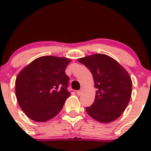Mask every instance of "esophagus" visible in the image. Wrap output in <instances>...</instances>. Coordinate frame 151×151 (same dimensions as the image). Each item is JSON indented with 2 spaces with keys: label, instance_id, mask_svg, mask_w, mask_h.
I'll list each match as a JSON object with an SVG mask.
<instances>
[{
  "label": "esophagus",
  "instance_id": "34e87169",
  "mask_svg": "<svg viewBox=\"0 0 151 151\" xmlns=\"http://www.w3.org/2000/svg\"><path fill=\"white\" fill-rule=\"evenodd\" d=\"M82 93H83V91H82V90H80V91H77V95H78V96L81 95Z\"/></svg>",
  "mask_w": 151,
  "mask_h": 151
}]
</instances>
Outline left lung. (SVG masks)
<instances>
[{"label": "left lung", "mask_w": 151, "mask_h": 151, "mask_svg": "<svg viewBox=\"0 0 151 151\" xmlns=\"http://www.w3.org/2000/svg\"><path fill=\"white\" fill-rule=\"evenodd\" d=\"M78 61L91 71L97 88L93 104L85 108L88 114L101 123L115 121L127 107L132 96L129 73L115 59L104 54L91 55Z\"/></svg>", "instance_id": "left-lung-1"}]
</instances>
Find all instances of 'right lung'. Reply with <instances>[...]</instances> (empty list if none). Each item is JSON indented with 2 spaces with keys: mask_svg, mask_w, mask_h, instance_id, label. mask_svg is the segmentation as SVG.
Wrapping results in <instances>:
<instances>
[{
  "mask_svg": "<svg viewBox=\"0 0 151 151\" xmlns=\"http://www.w3.org/2000/svg\"><path fill=\"white\" fill-rule=\"evenodd\" d=\"M69 58L47 55L38 58L18 74L15 93L19 106L30 119L45 122L63 108L71 93L66 70Z\"/></svg>",
  "mask_w": 151,
  "mask_h": 151,
  "instance_id": "1",
  "label": "right lung"
}]
</instances>
